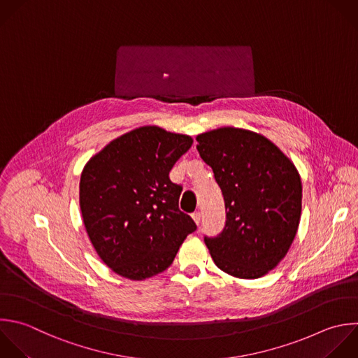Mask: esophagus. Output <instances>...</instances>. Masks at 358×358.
Here are the masks:
<instances>
[{
    "instance_id": "34e87169",
    "label": "esophagus",
    "mask_w": 358,
    "mask_h": 358,
    "mask_svg": "<svg viewBox=\"0 0 358 358\" xmlns=\"http://www.w3.org/2000/svg\"><path fill=\"white\" fill-rule=\"evenodd\" d=\"M192 217H193L194 222H196L197 225H200V221H201V214H200V211H194V213L192 214Z\"/></svg>"
}]
</instances>
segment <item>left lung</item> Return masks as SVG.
<instances>
[{"label":"left lung","instance_id":"obj_1","mask_svg":"<svg viewBox=\"0 0 358 358\" xmlns=\"http://www.w3.org/2000/svg\"><path fill=\"white\" fill-rule=\"evenodd\" d=\"M225 203V225L204 236L214 263L238 278H259L287 255L301 218L294 164L266 137L222 127L197 136Z\"/></svg>","mask_w":358,"mask_h":358}]
</instances>
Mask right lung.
Returning <instances> with one entry per match:
<instances>
[{
  "instance_id": "add662e5",
  "label": "right lung",
  "mask_w": 358,
  "mask_h": 358,
  "mask_svg": "<svg viewBox=\"0 0 358 358\" xmlns=\"http://www.w3.org/2000/svg\"><path fill=\"white\" fill-rule=\"evenodd\" d=\"M189 136L136 129L92 157L80 182V207L99 257L117 274L144 280L166 270L196 231L179 210L182 186L169 179L192 147Z\"/></svg>"
}]
</instances>
